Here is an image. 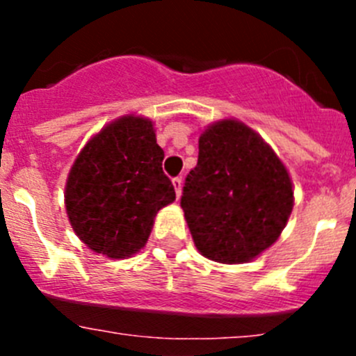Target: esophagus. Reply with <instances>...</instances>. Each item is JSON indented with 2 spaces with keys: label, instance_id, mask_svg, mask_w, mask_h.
<instances>
[{
  "label": "esophagus",
  "instance_id": "34e87169",
  "mask_svg": "<svg viewBox=\"0 0 356 356\" xmlns=\"http://www.w3.org/2000/svg\"><path fill=\"white\" fill-rule=\"evenodd\" d=\"M172 184H174L175 195H177V198H179V196H181V191H182V177H174L172 179Z\"/></svg>",
  "mask_w": 356,
  "mask_h": 356
}]
</instances>
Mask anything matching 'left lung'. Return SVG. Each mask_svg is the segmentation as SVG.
Here are the masks:
<instances>
[{"mask_svg":"<svg viewBox=\"0 0 356 356\" xmlns=\"http://www.w3.org/2000/svg\"><path fill=\"white\" fill-rule=\"evenodd\" d=\"M181 207L201 254L243 264L279 238L293 210V186L257 132L222 120L200 136L198 163L186 177Z\"/></svg>","mask_w":356,"mask_h":356,"instance_id":"left-lung-1","label":"left lung"}]
</instances>
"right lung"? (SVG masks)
Wrapping results in <instances>:
<instances>
[{
	"label": "right lung",
	"mask_w": 356,
	"mask_h": 356,
	"mask_svg": "<svg viewBox=\"0 0 356 356\" xmlns=\"http://www.w3.org/2000/svg\"><path fill=\"white\" fill-rule=\"evenodd\" d=\"M163 156L152 122L132 115L103 129L79 153L65 207L72 229L92 251L125 258L146 245L158 210L175 200Z\"/></svg>",
	"instance_id": "right-lung-1"
}]
</instances>
